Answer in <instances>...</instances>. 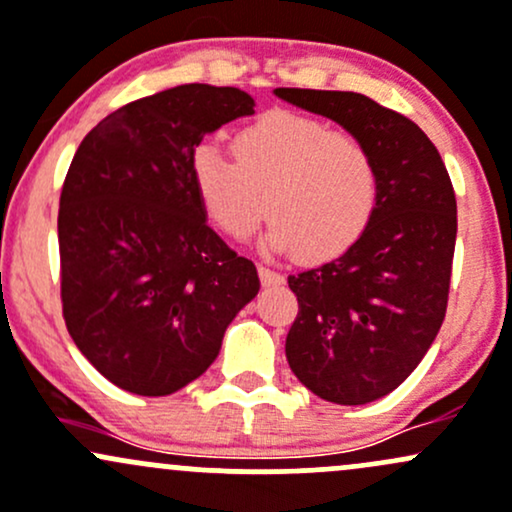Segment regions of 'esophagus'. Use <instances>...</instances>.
I'll list each match as a JSON object with an SVG mask.
<instances>
[{
  "label": "esophagus",
  "instance_id": "1",
  "mask_svg": "<svg viewBox=\"0 0 512 512\" xmlns=\"http://www.w3.org/2000/svg\"><path fill=\"white\" fill-rule=\"evenodd\" d=\"M257 269H260V279H262V284H265V286L284 284V274H279L277 269H272V267H267V265H260Z\"/></svg>",
  "mask_w": 512,
  "mask_h": 512
}]
</instances>
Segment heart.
I'll return each mask as SVG.
<instances>
[{
  "label": "heart",
  "mask_w": 512,
  "mask_h": 512,
  "mask_svg": "<svg viewBox=\"0 0 512 512\" xmlns=\"http://www.w3.org/2000/svg\"><path fill=\"white\" fill-rule=\"evenodd\" d=\"M233 155L199 145L189 162L201 209L230 240L250 238L269 213L265 250L330 260L367 233L379 209L372 148L311 116L269 111L235 133Z\"/></svg>",
  "instance_id": "heart-1"
}]
</instances>
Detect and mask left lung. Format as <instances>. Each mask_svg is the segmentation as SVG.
<instances>
[{
	"instance_id": "left-lung-1",
	"label": "left lung",
	"mask_w": 512,
	"mask_h": 512,
	"mask_svg": "<svg viewBox=\"0 0 512 512\" xmlns=\"http://www.w3.org/2000/svg\"><path fill=\"white\" fill-rule=\"evenodd\" d=\"M372 148L381 196L367 233L338 260L291 274L299 316L286 335L291 372L318 398L364 406L391 393L445 320L457 199L432 140L357 92L274 89Z\"/></svg>"
}]
</instances>
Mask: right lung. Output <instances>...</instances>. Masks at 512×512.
<instances>
[{
    "instance_id": "right-lung-1",
    "label": "right lung",
    "mask_w": 512,
    "mask_h": 512,
    "mask_svg": "<svg viewBox=\"0 0 512 512\" xmlns=\"http://www.w3.org/2000/svg\"><path fill=\"white\" fill-rule=\"evenodd\" d=\"M255 114L238 87L179 84L121 106L84 136L58 213L60 294L72 340L138 396L199 379L257 269L206 223L189 162L204 136Z\"/></svg>"
}]
</instances>
